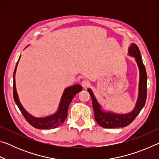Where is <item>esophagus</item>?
<instances>
[{
    "label": "esophagus",
    "mask_w": 159,
    "mask_h": 159,
    "mask_svg": "<svg viewBox=\"0 0 159 159\" xmlns=\"http://www.w3.org/2000/svg\"><path fill=\"white\" fill-rule=\"evenodd\" d=\"M81 85L83 86V88H88V86L90 85V82L88 81V80H83V81H82V83H81Z\"/></svg>",
    "instance_id": "obj_1"
}]
</instances>
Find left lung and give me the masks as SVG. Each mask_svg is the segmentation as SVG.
Listing matches in <instances>:
<instances>
[{"label":"left lung","instance_id":"1","mask_svg":"<svg viewBox=\"0 0 159 159\" xmlns=\"http://www.w3.org/2000/svg\"><path fill=\"white\" fill-rule=\"evenodd\" d=\"M130 57H134L139 69L138 94L135 105L130 112L127 114H118L109 110H106L99 103L93 90L88 88L92 99L93 108L97 123L102 128H123L128 126L133 121L141 110L143 108L147 99V76L145 66L142 61L140 51L136 44L131 43L128 48V54Z\"/></svg>","mask_w":159,"mask_h":159}]
</instances>
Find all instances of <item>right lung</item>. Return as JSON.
<instances>
[{"label":"right lung","instance_id":"1","mask_svg":"<svg viewBox=\"0 0 159 159\" xmlns=\"http://www.w3.org/2000/svg\"><path fill=\"white\" fill-rule=\"evenodd\" d=\"M21 57V55H20ZM20 58L16 64L14 75H13V97L16 104H17L19 109L20 110L21 114H23L24 117L27 120L29 124L31 125L33 127L37 129H52L60 126L64 122V120L67 117V112H68V108L70 103L73 99L74 97L78 93L82 90V86L79 84L74 85L69 87L66 88L64 89L62 95L61 97L60 102L59 103L57 109L54 114L47 116L45 117H36L34 116L26 111L24 108L22 104H21L19 98L18 94L16 89L15 85V74L17 71V67L18 65Z\"/></svg>","mask_w":159,"mask_h":159}]
</instances>
